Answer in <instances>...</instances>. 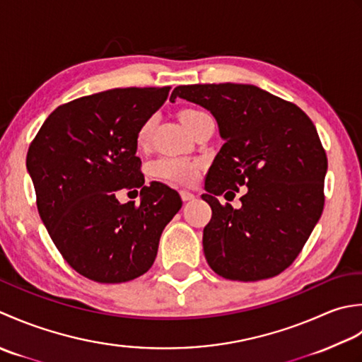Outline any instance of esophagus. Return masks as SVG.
Returning a JSON list of instances; mask_svg holds the SVG:
<instances>
[{
  "label": "esophagus",
  "instance_id": "obj_1",
  "mask_svg": "<svg viewBox=\"0 0 362 362\" xmlns=\"http://www.w3.org/2000/svg\"><path fill=\"white\" fill-rule=\"evenodd\" d=\"M180 195H181V200H182L184 203L195 200V195L192 194V192H189V190H181V192H180Z\"/></svg>",
  "mask_w": 362,
  "mask_h": 362
}]
</instances>
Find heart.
<instances>
[{
    "label": "heart",
    "instance_id": "1",
    "mask_svg": "<svg viewBox=\"0 0 362 362\" xmlns=\"http://www.w3.org/2000/svg\"><path fill=\"white\" fill-rule=\"evenodd\" d=\"M204 112L200 110H184L181 114V120L186 124V128L192 131L194 124L202 119ZM154 123H156V117H150L142 127H140L137 132V144L139 145H146L150 142ZM153 175L158 176L160 180L176 182V184H190L197 180L198 170H200V164L197 160H192L187 158H160L154 162L153 167Z\"/></svg>",
    "mask_w": 362,
    "mask_h": 362
}]
</instances>
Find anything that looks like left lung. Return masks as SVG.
Segmentation results:
<instances>
[{"label":"left lung","mask_w":362,"mask_h":362,"mask_svg":"<svg viewBox=\"0 0 362 362\" xmlns=\"http://www.w3.org/2000/svg\"><path fill=\"white\" fill-rule=\"evenodd\" d=\"M176 98L208 109L225 140L202 195L212 209L203 230L209 267L234 281L281 274L298 256L323 211L328 160L311 119L298 106L252 84L178 86ZM247 187L243 206L216 197Z\"/></svg>","instance_id":"1"}]
</instances>
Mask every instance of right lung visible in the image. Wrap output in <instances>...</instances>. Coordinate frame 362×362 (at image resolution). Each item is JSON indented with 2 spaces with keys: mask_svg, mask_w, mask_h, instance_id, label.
<instances>
[{
  "mask_svg": "<svg viewBox=\"0 0 362 362\" xmlns=\"http://www.w3.org/2000/svg\"><path fill=\"white\" fill-rule=\"evenodd\" d=\"M170 87H128L59 106L29 145L43 225L78 274L97 283L131 281L153 265L165 225L181 209L178 192L140 173L137 132ZM141 189V204L116 192ZM136 191V190H135Z\"/></svg>",
  "mask_w": 362,
  "mask_h": 362,
  "instance_id": "right-lung-1",
  "label": "right lung"
}]
</instances>
